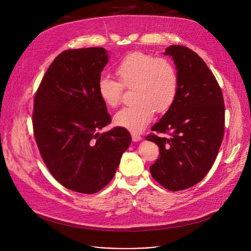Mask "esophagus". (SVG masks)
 Instances as JSON below:
<instances>
[{
    "label": "esophagus",
    "instance_id": "obj_1",
    "mask_svg": "<svg viewBox=\"0 0 251 251\" xmlns=\"http://www.w3.org/2000/svg\"><path fill=\"white\" fill-rule=\"evenodd\" d=\"M132 140L134 141V142H138V141H141L142 140V137L140 136V135H137V134H135V133H132Z\"/></svg>",
    "mask_w": 251,
    "mask_h": 251
}]
</instances>
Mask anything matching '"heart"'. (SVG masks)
Returning <instances> with one entry per match:
<instances>
[{
  "instance_id": "1",
  "label": "heart",
  "mask_w": 251,
  "mask_h": 251,
  "mask_svg": "<svg viewBox=\"0 0 251 251\" xmlns=\"http://www.w3.org/2000/svg\"><path fill=\"white\" fill-rule=\"evenodd\" d=\"M119 79L101 76L97 91L102 102L110 108L117 107L124 88L133 90L134 105L124 107L114 116V123L132 132H140L152 120L155 111L167 112L173 105L178 85L175 65L165 57L143 51L126 54L115 68Z\"/></svg>"
}]
</instances>
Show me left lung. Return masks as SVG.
Wrapping results in <instances>:
<instances>
[{
  "label": "left lung",
  "mask_w": 251,
  "mask_h": 251,
  "mask_svg": "<svg viewBox=\"0 0 251 251\" xmlns=\"http://www.w3.org/2000/svg\"><path fill=\"white\" fill-rule=\"evenodd\" d=\"M165 54L177 69V93L146 139L160 149L150 166L152 176L176 192L201 182L216 161L225 133V104L217 78L194 50L170 46Z\"/></svg>",
  "instance_id": "obj_1"
}]
</instances>
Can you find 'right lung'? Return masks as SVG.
Wrapping results in <instances>:
<instances>
[{
  "label": "right lung",
  "mask_w": 251,
  "mask_h": 251,
  "mask_svg": "<svg viewBox=\"0 0 251 251\" xmlns=\"http://www.w3.org/2000/svg\"><path fill=\"white\" fill-rule=\"evenodd\" d=\"M107 62L102 48L64 50L48 68L33 99V136L46 166L60 185L81 194L97 193L110 183L131 143L123 127L97 132L111 123L97 91Z\"/></svg>",
  "instance_id": "obj_1"
}]
</instances>
